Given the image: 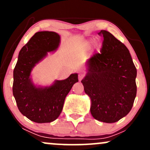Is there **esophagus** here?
Masks as SVG:
<instances>
[{"instance_id":"34e87169","label":"esophagus","mask_w":150,"mask_h":150,"mask_svg":"<svg viewBox=\"0 0 150 150\" xmlns=\"http://www.w3.org/2000/svg\"><path fill=\"white\" fill-rule=\"evenodd\" d=\"M85 77V74H84V73H81L79 74V77H78L79 80H80V81L82 80V79H83V77Z\"/></svg>"}]
</instances>
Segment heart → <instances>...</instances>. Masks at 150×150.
<instances>
[{
	"label": "heart",
	"instance_id": "1",
	"mask_svg": "<svg viewBox=\"0 0 150 150\" xmlns=\"http://www.w3.org/2000/svg\"><path fill=\"white\" fill-rule=\"evenodd\" d=\"M90 43H92V42H89V44H88V45H89V44H90Z\"/></svg>",
	"mask_w": 150,
	"mask_h": 150
}]
</instances>
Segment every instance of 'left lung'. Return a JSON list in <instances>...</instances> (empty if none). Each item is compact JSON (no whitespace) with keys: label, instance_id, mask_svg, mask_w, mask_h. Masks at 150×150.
Returning a JSON list of instances; mask_svg holds the SVG:
<instances>
[{"label":"left lung","instance_id":"left-lung-1","mask_svg":"<svg viewBox=\"0 0 150 150\" xmlns=\"http://www.w3.org/2000/svg\"><path fill=\"white\" fill-rule=\"evenodd\" d=\"M100 53L87 62V73L81 82L91 99L90 112L104 123L118 121L130 112L137 93V70L128 49L106 30Z\"/></svg>","mask_w":150,"mask_h":150}]
</instances>
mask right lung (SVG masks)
I'll use <instances>...</instances> for the list:
<instances>
[{"mask_svg": "<svg viewBox=\"0 0 150 150\" xmlns=\"http://www.w3.org/2000/svg\"><path fill=\"white\" fill-rule=\"evenodd\" d=\"M59 34L54 32H38L20 50L13 71V93L19 111L32 121L50 123L61 114L67 94L78 82L77 74L63 80H56L49 87H37L31 80L36 64L55 51L60 44Z\"/></svg>", "mask_w": 150, "mask_h": 150, "instance_id": "right-lung-1", "label": "right lung"}]
</instances>
